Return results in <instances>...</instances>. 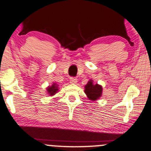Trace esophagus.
<instances>
[{"mask_svg":"<svg viewBox=\"0 0 151 151\" xmlns=\"http://www.w3.org/2000/svg\"><path fill=\"white\" fill-rule=\"evenodd\" d=\"M70 83L72 84H76L77 83V78L72 77L70 79Z\"/></svg>","mask_w":151,"mask_h":151,"instance_id":"1","label":"esophagus"}]
</instances>
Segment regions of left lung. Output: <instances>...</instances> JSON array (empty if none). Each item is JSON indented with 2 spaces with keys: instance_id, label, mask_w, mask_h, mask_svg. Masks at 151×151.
<instances>
[{
  "instance_id": "obj_1",
  "label": "left lung",
  "mask_w": 151,
  "mask_h": 151,
  "mask_svg": "<svg viewBox=\"0 0 151 151\" xmlns=\"http://www.w3.org/2000/svg\"><path fill=\"white\" fill-rule=\"evenodd\" d=\"M84 88V92L91 101H96L101 96L102 86L98 84H94L91 79L88 81Z\"/></svg>"
}]
</instances>
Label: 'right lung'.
<instances>
[{
  "instance_id": "obj_1",
  "label": "right lung",
  "mask_w": 151,
  "mask_h": 151,
  "mask_svg": "<svg viewBox=\"0 0 151 151\" xmlns=\"http://www.w3.org/2000/svg\"><path fill=\"white\" fill-rule=\"evenodd\" d=\"M58 85L56 83H54L52 85L48 86V87L47 88V93H49L50 96H53V95H55V93L58 92Z\"/></svg>"
}]
</instances>
